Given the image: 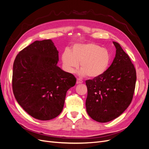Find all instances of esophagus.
Returning a JSON list of instances; mask_svg holds the SVG:
<instances>
[{"instance_id":"34e87169","label":"esophagus","mask_w":149,"mask_h":149,"mask_svg":"<svg viewBox=\"0 0 149 149\" xmlns=\"http://www.w3.org/2000/svg\"><path fill=\"white\" fill-rule=\"evenodd\" d=\"M83 83V81L80 79H77V84H80V83Z\"/></svg>"}]
</instances>
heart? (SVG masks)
<instances>
[{
  "label": "heart",
  "mask_w": 149,
  "mask_h": 149,
  "mask_svg": "<svg viewBox=\"0 0 149 149\" xmlns=\"http://www.w3.org/2000/svg\"><path fill=\"white\" fill-rule=\"evenodd\" d=\"M63 65L66 71L74 72L79 68L80 75L90 79L102 76L111 62V56L107 49L93 43L74 45L70 51L66 49L61 55Z\"/></svg>",
  "instance_id": "b5f03b06"
}]
</instances>
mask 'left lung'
Listing matches in <instances>:
<instances>
[{
    "label": "left lung",
    "instance_id": "8db88e82",
    "mask_svg": "<svg viewBox=\"0 0 149 149\" xmlns=\"http://www.w3.org/2000/svg\"><path fill=\"white\" fill-rule=\"evenodd\" d=\"M116 54L102 76L86 81V111L93 120L111 121L121 115L132 102L136 80V70L120 45L113 42Z\"/></svg>",
    "mask_w": 149,
    "mask_h": 149
}]
</instances>
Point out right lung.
<instances>
[{
  "mask_svg": "<svg viewBox=\"0 0 149 149\" xmlns=\"http://www.w3.org/2000/svg\"><path fill=\"white\" fill-rule=\"evenodd\" d=\"M58 51L50 39L35 41L15 58L13 91L19 104L33 118L50 120L63 109L76 78L57 66Z\"/></svg>",
  "mask_w": 149,
  "mask_h": 149,
  "instance_id": "right-lung-1",
  "label": "right lung"
}]
</instances>
